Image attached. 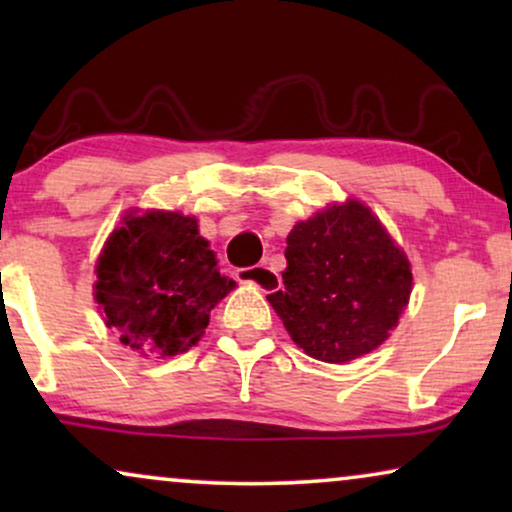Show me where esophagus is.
<instances>
[{
    "mask_svg": "<svg viewBox=\"0 0 512 512\" xmlns=\"http://www.w3.org/2000/svg\"><path fill=\"white\" fill-rule=\"evenodd\" d=\"M235 277L240 279V282H251L256 286H261L263 291H275L279 282V275L272 268H268V265H254V268H240L235 270Z\"/></svg>",
    "mask_w": 512,
    "mask_h": 512,
    "instance_id": "1",
    "label": "esophagus"
}]
</instances>
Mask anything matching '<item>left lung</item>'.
<instances>
[{
    "label": "left lung",
    "instance_id": "1",
    "mask_svg": "<svg viewBox=\"0 0 512 512\" xmlns=\"http://www.w3.org/2000/svg\"><path fill=\"white\" fill-rule=\"evenodd\" d=\"M284 256V286L268 300L291 340L319 361L373 352L408 305V258L356 200L296 223Z\"/></svg>",
    "mask_w": 512,
    "mask_h": 512
}]
</instances>
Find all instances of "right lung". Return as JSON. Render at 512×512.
Here are the masks:
<instances>
[{"label": "right lung", "instance_id": "right-lung-1", "mask_svg": "<svg viewBox=\"0 0 512 512\" xmlns=\"http://www.w3.org/2000/svg\"><path fill=\"white\" fill-rule=\"evenodd\" d=\"M233 289L198 221L177 212L128 214L97 261L95 298L104 321L144 356L165 359L193 347L209 312Z\"/></svg>", "mask_w": 512, "mask_h": 512}]
</instances>
